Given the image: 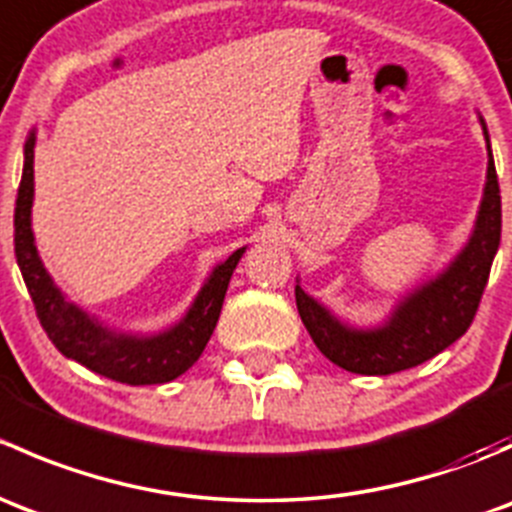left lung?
<instances>
[{
    "mask_svg": "<svg viewBox=\"0 0 512 512\" xmlns=\"http://www.w3.org/2000/svg\"><path fill=\"white\" fill-rule=\"evenodd\" d=\"M488 148L483 198L466 245L443 270L401 294L391 312L371 327H356L337 317L327 304L294 285L299 317L319 352L342 369L366 376H386L411 369L451 347L471 327L500 245V188L490 136L478 116Z\"/></svg>",
    "mask_w": 512,
    "mask_h": 512,
    "instance_id": "left-lung-1",
    "label": "left lung"
}]
</instances>
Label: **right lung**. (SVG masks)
Instances as JSON below:
<instances>
[{
  "instance_id": "right-lung-1",
  "label": "right lung",
  "mask_w": 512,
  "mask_h": 512,
  "mask_svg": "<svg viewBox=\"0 0 512 512\" xmlns=\"http://www.w3.org/2000/svg\"><path fill=\"white\" fill-rule=\"evenodd\" d=\"M34 146L36 131L29 133L24 143V170L17 193V210H14V252L44 332L66 359L79 361L106 379L131 386L165 384L178 379L203 354L218 324L232 272L247 247L235 250L210 270L183 317L170 327L153 334L121 332L108 327L96 314L71 302L69 294L49 275L36 250L32 230Z\"/></svg>"
}]
</instances>
